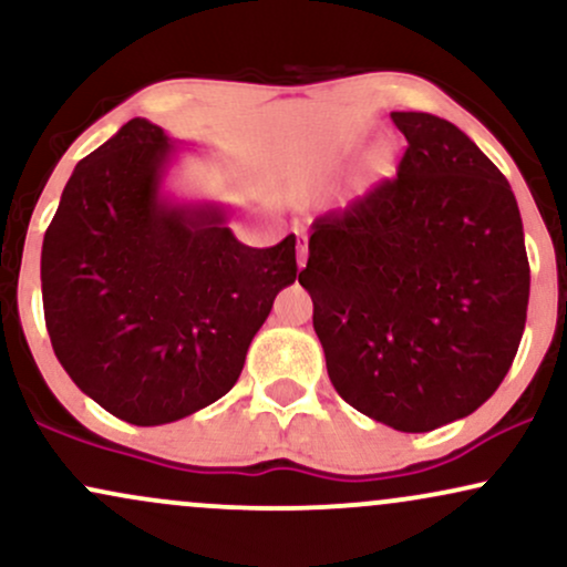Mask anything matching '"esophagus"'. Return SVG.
<instances>
[{
	"instance_id": "obj_1",
	"label": "esophagus",
	"mask_w": 567,
	"mask_h": 567,
	"mask_svg": "<svg viewBox=\"0 0 567 567\" xmlns=\"http://www.w3.org/2000/svg\"><path fill=\"white\" fill-rule=\"evenodd\" d=\"M309 239H306V234H298V266H306V256H309Z\"/></svg>"
}]
</instances>
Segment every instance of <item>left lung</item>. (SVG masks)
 Listing matches in <instances>:
<instances>
[{
    "mask_svg": "<svg viewBox=\"0 0 567 567\" xmlns=\"http://www.w3.org/2000/svg\"><path fill=\"white\" fill-rule=\"evenodd\" d=\"M396 178L311 224L298 282L336 392L396 432L477 410L509 373L530 266L509 181L470 135L392 112Z\"/></svg>",
    "mask_w": 567,
    "mask_h": 567,
    "instance_id": "8db88e82",
    "label": "left lung"
}]
</instances>
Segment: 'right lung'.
I'll use <instances>...</instances> for the list:
<instances>
[{"label":"right lung","mask_w":567,"mask_h":567,"mask_svg":"<svg viewBox=\"0 0 567 567\" xmlns=\"http://www.w3.org/2000/svg\"><path fill=\"white\" fill-rule=\"evenodd\" d=\"M178 146L130 120L71 173L42 243L55 357L135 426L186 419L237 383L277 292L296 282V234L247 247L213 202L162 192Z\"/></svg>","instance_id":"right-lung-1"}]
</instances>
